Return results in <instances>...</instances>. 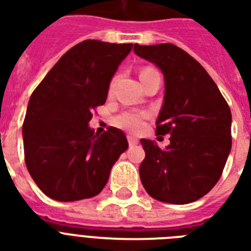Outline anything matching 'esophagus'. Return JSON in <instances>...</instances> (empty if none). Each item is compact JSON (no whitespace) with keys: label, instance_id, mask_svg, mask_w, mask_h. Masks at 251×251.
<instances>
[{"label":"esophagus","instance_id":"34e87169","mask_svg":"<svg viewBox=\"0 0 251 251\" xmlns=\"http://www.w3.org/2000/svg\"><path fill=\"white\" fill-rule=\"evenodd\" d=\"M127 142H129V145L130 146H135V145H138V138H135V137H133V135H127Z\"/></svg>","mask_w":251,"mask_h":251}]
</instances>
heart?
<instances>
[{
  "instance_id": "b5f03b06",
  "label": "heart",
  "mask_w": 251,
  "mask_h": 251,
  "mask_svg": "<svg viewBox=\"0 0 251 251\" xmlns=\"http://www.w3.org/2000/svg\"><path fill=\"white\" fill-rule=\"evenodd\" d=\"M147 70H151L150 68L143 69L142 73L147 72ZM112 88V84H110L109 90ZM150 114L147 112H139V110H124L120 114H117L114 117L113 122L114 125L121 127V129L126 130V131H130V133H138L143 129L145 126V121L149 118Z\"/></svg>"
}]
</instances>
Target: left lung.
Returning <instances> with one entry per match:
<instances>
[{"mask_svg": "<svg viewBox=\"0 0 251 251\" xmlns=\"http://www.w3.org/2000/svg\"><path fill=\"white\" fill-rule=\"evenodd\" d=\"M135 54L164 74V102L156 134H171L161 150L141 139L146 152L141 181L152 198L186 204L198 201L222 177L232 147L229 105L198 61L173 44L134 45Z\"/></svg>", "mask_w": 251, "mask_h": 251, "instance_id": "8db88e82", "label": "left lung"}]
</instances>
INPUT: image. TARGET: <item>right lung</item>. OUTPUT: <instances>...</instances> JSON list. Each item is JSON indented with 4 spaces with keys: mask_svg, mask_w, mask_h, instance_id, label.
Instances as JSON below:
<instances>
[{
    "mask_svg": "<svg viewBox=\"0 0 251 251\" xmlns=\"http://www.w3.org/2000/svg\"><path fill=\"white\" fill-rule=\"evenodd\" d=\"M133 44L84 40L61 57L31 95L23 122L25 161L43 193L60 202L92 198L127 150L124 131L102 134L88 122L108 96L118 65Z\"/></svg>",
    "mask_w": 251,
    "mask_h": 251,
    "instance_id": "1",
    "label": "right lung"
}]
</instances>
